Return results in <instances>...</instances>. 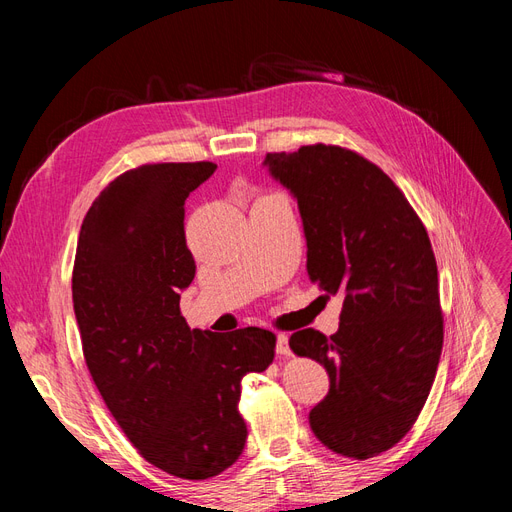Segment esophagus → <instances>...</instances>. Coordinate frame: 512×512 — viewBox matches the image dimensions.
<instances>
[{
  "instance_id": "34e87169",
  "label": "esophagus",
  "mask_w": 512,
  "mask_h": 512,
  "mask_svg": "<svg viewBox=\"0 0 512 512\" xmlns=\"http://www.w3.org/2000/svg\"><path fill=\"white\" fill-rule=\"evenodd\" d=\"M275 352L280 354V356H290L292 352H290V346H288V337L282 333V335H277V342H275Z\"/></svg>"
}]
</instances>
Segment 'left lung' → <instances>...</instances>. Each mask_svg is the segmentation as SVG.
<instances>
[{"instance_id": "left-lung-1", "label": "left lung", "mask_w": 512, "mask_h": 512, "mask_svg": "<svg viewBox=\"0 0 512 512\" xmlns=\"http://www.w3.org/2000/svg\"><path fill=\"white\" fill-rule=\"evenodd\" d=\"M262 166L297 200L309 280L344 299L337 333L290 335L292 352L324 365L331 382L309 427L333 453L380 455L414 425L440 363L427 230L391 177L350 149L305 145L267 153Z\"/></svg>"}]
</instances>
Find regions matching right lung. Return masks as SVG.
<instances>
[{
    "mask_svg": "<svg viewBox=\"0 0 512 512\" xmlns=\"http://www.w3.org/2000/svg\"><path fill=\"white\" fill-rule=\"evenodd\" d=\"M215 168L168 162L119 175L85 215L72 271L85 363L106 408L149 463L188 480L239 459L241 380L275 356L271 331L218 335L181 316V290L196 273L185 198Z\"/></svg>",
    "mask_w": 512,
    "mask_h": 512,
    "instance_id": "right-lung-1",
    "label": "right lung"
}]
</instances>
